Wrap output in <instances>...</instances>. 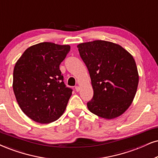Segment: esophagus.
Returning <instances> with one entry per match:
<instances>
[{
	"instance_id": "34e87169",
	"label": "esophagus",
	"mask_w": 158,
	"mask_h": 158,
	"mask_svg": "<svg viewBox=\"0 0 158 158\" xmlns=\"http://www.w3.org/2000/svg\"><path fill=\"white\" fill-rule=\"evenodd\" d=\"M75 89H76V91H77V92H79V90H80V87H79V86H76Z\"/></svg>"
}]
</instances>
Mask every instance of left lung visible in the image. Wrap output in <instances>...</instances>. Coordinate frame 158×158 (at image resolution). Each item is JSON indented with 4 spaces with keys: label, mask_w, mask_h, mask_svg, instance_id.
Here are the masks:
<instances>
[{
    "label": "left lung",
    "mask_w": 158,
    "mask_h": 158,
    "mask_svg": "<svg viewBox=\"0 0 158 158\" xmlns=\"http://www.w3.org/2000/svg\"><path fill=\"white\" fill-rule=\"evenodd\" d=\"M77 47L93 88V98L87 104L89 111L108 119L123 114L132 103L139 85L133 56L120 45L102 40Z\"/></svg>",
    "instance_id": "1"
}]
</instances>
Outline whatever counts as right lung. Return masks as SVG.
Returning a JSON list of instances; mask_svg holds the SVG:
<instances>
[{
	"instance_id": "add662e5",
	"label": "right lung",
	"mask_w": 158,
	"mask_h": 158,
	"mask_svg": "<svg viewBox=\"0 0 158 158\" xmlns=\"http://www.w3.org/2000/svg\"><path fill=\"white\" fill-rule=\"evenodd\" d=\"M69 45L42 42L27 48L16 63L13 89L22 111L37 123H50L63 114L72 94L60 65Z\"/></svg>"
}]
</instances>
